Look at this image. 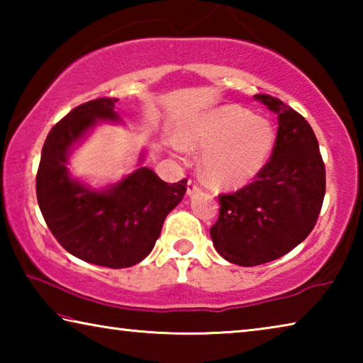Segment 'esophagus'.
Here are the masks:
<instances>
[{
  "label": "esophagus",
  "mask_w": 363,
  "mask_h": 363,
  "mask_svg": "<svg viewBox=\"0 0 363 363\" xmlns=\"http://www.w3.org/2000/svg\"><path fill=\"white\" fill-rule=\"evenodd\" d=\"M199 190H200L199 182L194 181V179H189V182H187V195H194V194L199 192Z\"/></svg>",
  "instance_id": "obj_1"
}]
</instances>
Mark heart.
I'll return each instance as SVG.
<instances>
[{"label":"heart","mask_w":363,"mask_h":363,"mask_svg":"<svg viewBox=\"0 0 363 363\" xmlns=\"http://www.w3.org/2000/svg\"><path fill=\"white\" fill-rule=\"evenodd\" d=\"M274 140V128L266 118L233 104L199 116L186 133L189 147L205 149L201 167L206 179L224 189L253 179L267 163Z\"/></svg>","instance_id":"b5f03b06"}]
</instances>
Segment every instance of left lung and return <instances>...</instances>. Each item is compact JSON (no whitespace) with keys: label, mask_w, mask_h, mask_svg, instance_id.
<instances>
[{"label":"left lung","mask_w":363,"mask_h":363,"mask_svg":"<svg viewBox=\"0 0 363 363\" xmlns=\"http://www.w3.org/2000/svg\"><path fill=\"white\" fill-rule=\"evenodd\" d=\"M279 118L269 162L256 179L219 195L214 248L243 267L279 259L314 229L325 196V164L314 131L303 115L277 97L256 94Z\"/></svg>","instance_id":"obj_1"}]
</instances>
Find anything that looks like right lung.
<instances>
[{
	"label": "right lung",
	"mask_w": 363,
	"mask_h": 363,
	"mask_svg": "<svg viewBox=\"0 0 363 363\" xmlns=\"http://www.w3.org/2000/svg\"><path fill=\"white\" fill-rule=\"evenodd\" d=\"M116 101L82 104L54 125L36 173V199L52 235L70 255L110 269L131 267L149 256L164 218L187 190L186 179L168 184L145 167L102 190L70 176L67 163L78 140L97 121H121Z\"/></svg>",
	"instance_id": "add662e5"
}]
</instances>
